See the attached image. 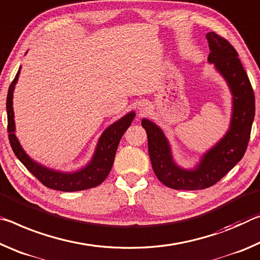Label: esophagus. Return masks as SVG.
<instances>
[{"instance_id": "esophagus-1", "label": "esophagus", "mask_w": 260, "mask_h": 260, "mask_svg": "<svg viewBox=\"0 0 260 260\" xmlns=\"http://www.w3.org/2000/svg\"><path fill=\"white\" fill-rule=\"evenodd\" d=\"M147 108H148L147 102H145V101L139 102V105H138V109H139V112H140V113H145L146 110H147Z\"/></svg>"}]
</instances>
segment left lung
<instances>
[{"label": "left lung", "instance_id": "8db88e82", "mask_svg": "<svg viewBox=\"0 0 260 260\" xmlns=\"http://www.w3.org/2000/svg\"><path fill=\"white\" fill-rule=\"evenodd\" d=\"M206 38L211 50L208 62L226 79L233 94L231 126L224 137L202 156L197 167L188 170L174 162L162 130L150 120L142 121L154 174L166 186L175 190H202L219 182L243 158L254 117V93L235 48L215 32H208Z\"/></svg>", "mask_w": 260, "mask_h": 260}]
</instances>
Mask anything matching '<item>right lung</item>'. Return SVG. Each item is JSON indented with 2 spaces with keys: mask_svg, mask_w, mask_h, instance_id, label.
I'll list each match as a JSON object with an SVG mask.
<instances>
[{
  "mask_svg": "<svg viewBox=\"0 0 260 260\" xmlns=\"http://www.w3.org/2000/svg\"><path fill=\"white\" fill-rule=\"evenodd\" d=\"M19 71L17 72L15 79L9 86L7 95V113H8V133H9V142L12 151L16 154L29 173H32L42 184L49 189L66 191H80L94 188L101 184L108 176L110 169L113 167L115 154L118 146V143L124 135L127 127L130 126L135 117V112H130L123 116L121 120L113 123L104 131L98 142L94 155H93L90 164L86 167L77 170L75 173H62L57 170L48 169L44 166L33 161L25 153L15 135V120L14 108H12V96H14V88L18 80Z\"/></svg>",
  "mask_w": 260,
  "mask_h": 260,
  "instance_id": "obj_1",
  "label": "right lung"
}]
</instances>
